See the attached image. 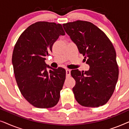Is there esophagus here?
Segmentation results:
<instances>
[{
    "instance_id": "34e87169",
    "label": "esophagus",
    "mask_w": 129,
    "mask_h": 129,
    "mask_svg": "<svg viewBox=\"0 0 129 129\" xmlns=\"http://www.w3.org/2000/svg\"><path fill=\"white\" fill-rule=\"evenodd\" d=\"M66 73L67 76H70V70L67 69L66 70Z\"/></svg>"
}]
</instances>
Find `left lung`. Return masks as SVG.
<instances>
[{
    "mask_svg": "<svg viewBox=\"0 0 129 129\" xmlns=\"http://www.w3.org/2000/svg\"><path fill=\"white\" fill-rule=\"evenodd\" d=\"M63 27L90 66L84 72L71 71L76 81L72 89L76 100L84 107L105 105L114 92L119 77L113 45L105 33L91 22L77 20L63 24Z\"/></svg>",
    "mask_w": 129,
    "mask_h": 129,
    "instance_id": "8db88e82",
    "label": "left lung"
}]
</instances>
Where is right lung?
Returning a JSON list of instances; mask_svg holds the SVG:
<instances>
[{"mask_svg":"<svg viewBox=\"0 0 129 129\" xmlns=\"http://www.w3.org/2000/svg\"><path fill=\"white\" fill-rule=\"evenodd\" d=\"M64 35L60 24L38 22L21 34L15 46L12 64L16 80L23 96L33 106L50 108L59 102L66 70L52 68L45 60L54 42Z\"/></svg>","mask_w":129,"mask_h":129,"instance_id":"1","label":"right lung"}]
</instances>
